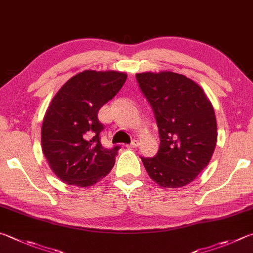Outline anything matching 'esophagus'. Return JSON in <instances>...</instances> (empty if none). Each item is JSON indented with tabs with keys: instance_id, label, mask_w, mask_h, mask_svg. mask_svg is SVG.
I'll return each mask as SVG.
<instances>
[{
	"instance_id": "34e87169",
	"label": "esophagus",
	"mask_w": 253,
	"mask_h": 253,
	"mask_svg": "<svg viewBox=\"0 0 253 253\" xmlns=\"http://www.w3.org/2000/svg\"><path fill=\"white\" fill-rule=\"evenodd\" d=\"M139 146V141L137 140V139H134L132 140L129 145H128V147H129V148H137V147Z\"/></svg>"
}]
</instances>
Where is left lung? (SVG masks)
Instances as JSON below:
<instances>
[{
  "label": "left lung",
  "mask_w": 253,
  "mask_h": 253,
  "mask_svg": "<svg viewBox=\"0 0 253 253\" xmlns=\"http://www.w3.org/2000/svg\"><path fill=\"white\" fill-rule=\"evenodd\" d=\"M136 79L153 108L160 137L157 155L141 158L142 164L158 186H186L208 166L217 144L212 104L185 75L145 72Z\"/></svg>",
  "instance_id": "obj_1"
}]
</instances>
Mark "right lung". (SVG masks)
Returning <instances> with one entry per match:
<instances>
[{"instance_id":"right-lung-1","label":"right lung","mask_w":253,"mask_h":253,"mask_svg":"<svg viewBox=\"0 0 253 253\" xmlns=\"http://www.w3.org/2000/svg\"><path fill=\"white\" fill-rule=\"evenodd\" d=\"M127 74L87 70L68 80L54 96L43 119L42 150L63 182L85 188L107 176L119 146L104 148L98 111L114 98Z\"/></svg>"}]
</instances>
